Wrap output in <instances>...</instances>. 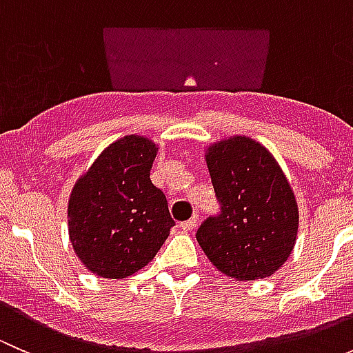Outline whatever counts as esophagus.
Returning <instances> with one entry per match:
<instances>
[{"instance_id":"obj_1","label":"esophagus","mask_w":353,"mask_h":353,"mask_svg":"<svg viewBox=\"0 0 353 353\" xmlns=\"http://www.w3.org/2000/svg\"><path fill=\"white\" fill-rule=\"evenodd\" d=\"M198 220H199L198 215L191 216V219L186 220V222H181V229H183V230H193L194 227L198 225Z\"/></svg>"}]
</instances>
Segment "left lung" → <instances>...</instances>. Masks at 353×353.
<instances>
[{
	"label": "left lung",
	"instance_id": "8db88e82",
	"mask_svg": "<svg viewBox=\"0 0 353 353\" xmlns=\"http://www.w3.org/2000/svg\"><path fill=\"white\" fill-rule=\"evenodd\" d=\"M220 213L196 232L216 270L236 280L272 276L290 256L299 229L294 191L275 157L248 137L206 148Z\"/></svg>",
	"mask_w": 353,
	"mask_h": 353
}]
</instances>
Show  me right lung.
I'll list each match as a JSON object with an SVG mask.
<instances>
[{"mask_svg": "<svg viewBox=\"0 0 353 353\" xmlns=\"http://www.w3.org/2000/svg\"><path fill=\"white\" fill-rule=\"evenodd\" d=\"M157 145L128 134L110 143L74 183L68 232L78 259L102 279L147 266L176 225L165 194L150 181Z\"/></svg>", "mask_w": 353, "mask_h": 353, "instance_id": "1", "label": "right lung"}]
</instances>
